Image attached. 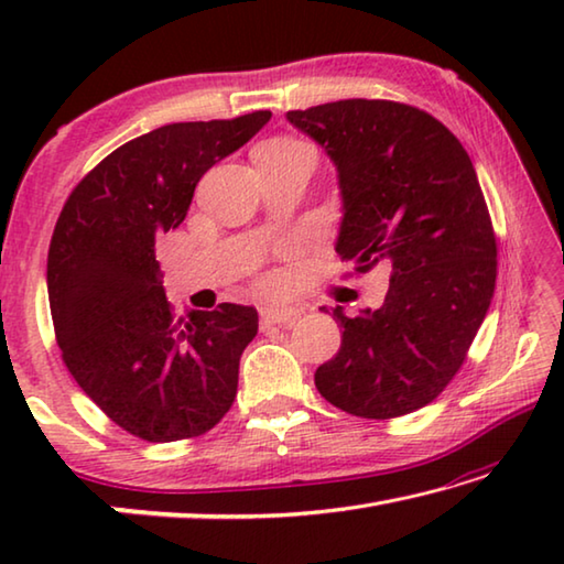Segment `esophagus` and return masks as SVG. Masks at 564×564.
Masks as SVG:
<instances>
[{
    "label": "esophagus",
    "mask_w": 564,
    "mask_h": 564,
    "mask_svg": "<svg viewBox=\"0 0 564 564\" xmlns=\"http://www.w3.org/2000/svg\"><path fill=\"white\" fill-rule=\"evenodd\" d=\"M301 316L299 308H293V305H263L261 308V321L265 326H289L291 321H295Z\"/></svg>",
    "instance_id": "1"
}]
</instances>
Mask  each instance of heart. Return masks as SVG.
<instances>
[{"instance_id":"heart-1","label":"heart","mask_w":564,"mask_h":564,"mask_svg":"<svg viewBox=\"0 0 564 564\" xmlns=\"http://www.w3.org/2000/svg\"><path fill=\"white\" fill-rule=\"evenodd\" d=\"M285 144H295V141H289V139H273V141H265L263 147H285Z\"/></svg>"}]
</instances>
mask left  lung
I'll return each mask as SVG.
<instances>
[{
	"label": "left lung",
	"mask_w": 564,
	"mask_h": 564,
	"mask_svg": "<svg viewBox=\"0 0 564 564\" xmlns=\"http://www.w3.org/2000/svg\"><path fill=\"white\" fill-rule=\"evenodd\" d=\"M338 171L336 253L366 271L393 265L386 301L348 318L318 393L358 417H398L443 393L490 308L498 246L460 141L408 104L343 99L289 111Z\"/></svg>",
	"instance_id": "1"
}]
</instances>
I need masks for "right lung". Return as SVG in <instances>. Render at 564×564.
<instances>
[{
  "label": "right lung",
  "mask_w": 564,
  "mask_h": 564,
  "mask_svg": "<svg viewBox=\"0 0 564 564\" xmlns=\"http://www.w3.org/2000/svg\"><path fill=\"white\" fill-rule=\"evenodd\" d=\"M271 119L169 123L131 139L72 191L56 221L46 291L62 358L113 423L149 443L202 435L231 408L253 305L174 321L156 238L178 228L208 169Z\"/></svg>",
  "instance_id": "add662e5"
}]
</instances>
